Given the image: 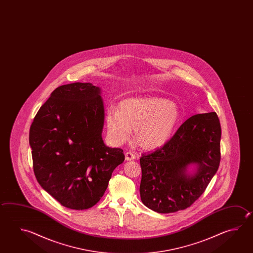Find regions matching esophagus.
I'll return each mask as SVG.
<instances>
[{
  "label": "esophagus",
  "instance_id": "esophagus-1",
  "mask_svg": "<svg viewBox=\"0 0 253 253\" xmlns=\"http://www.w3.org/2000/svg\"><path fill=\"white\" fill-rule=\"evenodd\" d=\"M135 158H136V157H135V155H134L133 153H125V160H127V161H131V160H134Z\"/></svg>",
  "mask_w": 253,
  "mask_h": 253
}]
</instances>
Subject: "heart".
Here are the masks:
<instances>
[{
    "mask_svg": "<svg viewBox=\"0 0 253 253\" xmlns=\"http://www.w3.org/2000/svg\"><path fill=\"white\" fill-rule=\"evenodd\" d=\"M176 103L158 96H133L121 101L117 110L106 115L107 133L112 141L122 144L134 130L136 142L144 149L155 150L167 144L181 122Z\"/></svg>",
    "mask_w": 253,
    "mask_h": 253,
    "instance_id": "heart-1",
    "label": "heart"
}]
</instances>
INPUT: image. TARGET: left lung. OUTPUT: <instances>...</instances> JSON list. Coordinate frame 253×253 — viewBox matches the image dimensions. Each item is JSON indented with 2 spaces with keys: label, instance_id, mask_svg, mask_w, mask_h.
Segmentation results:
<instances>
[{
  "label": "left lung",
  "instance_id": "1",
  "mask_svg": "<svg viewBox=\"0 0 253 253\" xmlns=\"http://www.w3.org/2000/svg\"><path fill=\"white\" fill-rule=\"evenodd\" d=\"M221 126L214 112L190 117L155 152L142 155L139 192L158 213L185 210L200 198L218 169ZM196 166L190 173L188 167Z\"/></svg>",
  "mask_w": 253,
  "mask_h": 253
}]
</instances>
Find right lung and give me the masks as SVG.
<instances>
[{
	"label": "right lung",
	"mask_w": 253,
	"mask_h": 253,
	"mask_svg": "<svg viewBox=\"0 0 253 253\" xmlns=\"http://www.w3.org/2000/svg\"><path fill=\"white\" fill-rule=\"evenodd\" d=\"M99 86L75 82L58 86L29 129L34 172L44 191L71 210H87L104 195L124 150L105 146Z\"/></svg>",
	"instance_id": "1"
}]
</instances>
